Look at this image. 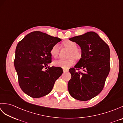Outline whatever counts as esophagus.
Segmentation results:
<instances>
[{"mask_svg": "<svg viewBox=\"0 0 123 123\" xmlns=\"http://www.w3.org/2000/svg\"><path fill=\"white\" fill-rule=\"evenodd\" d=\"M63 72H64V73H66V72H67L68 71V70H65V69H63Z\"/></svg>", "mask_w": 123, "mask_h": 123, "instance_id": "34e87169", "label": "esophagus"}]
</instances>
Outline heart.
Segmentation results:
<instances>
[{"label": "heart", "instance_id": "b5f03b06", "mask_svg": "<svg viewBox=\"0 0 123 123\" xmlns=\"http://www.w3.org/2000/svg\"><path fill=\"white\" fill-rule=\"evenodd\" d=\"M63 45L69 49L71 52H70L69 57H74L75 59L80 58L81 53L77 50L78 45L76 43L70 40H67L63 42ZM60 50V46L58 44H55L52 47L50 50V54L53 57H57ZM54 66L62 68L64 69H68L74 64V60L71 57L68 60H57L53 62Z\"/></svg>", "mask_w": 123, "mask_h": 123}]
</instances>
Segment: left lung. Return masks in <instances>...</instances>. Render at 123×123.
<instances>
[{"mask_svg": "<svg viewBox=\"0 0 123 123\" xmlns=\"http://www.w3.org/2000/svg\"><path fill=\"white\" fill-rule=\"evenodd\" d=\"M81 49V58L69 69L71 78L68 90L73 98L87 101L103 90L110 71V49L105 41L93 32L69 38ZM82 69L83 72H77Z\"/></svg>", "mask_w": 123, "mask_h": 123, "instance_id": "8db88e82", "label": "left lung"}]
</instances>
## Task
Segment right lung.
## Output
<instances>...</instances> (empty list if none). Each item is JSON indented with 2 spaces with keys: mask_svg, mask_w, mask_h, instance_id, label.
Instances as JSON below:
<instances>
[{
  "mask_svg": "<svg viewBox=\"0 0 123 123\" xmlns=\"http://www.w3.org/2000/svg\"><path fill=\"white\" fill-rule=\"evenodd\" d=\"M61 41L58 37L35 31L18 42L14 66L20 88L31 97L40 98L49 94L63 73L60 67H47L51 63V48ZM44 67L48 68L45 72Z\"/></svg>",
  "mask_w": 123,
  "mask_h": 123,
  "instance_id": "1",
  "label": "right lung"
}]
</instances>
